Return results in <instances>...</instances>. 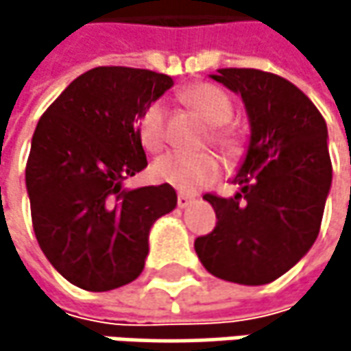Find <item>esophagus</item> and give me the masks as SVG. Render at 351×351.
I'll return each mask as SVG.
<instances>
[{"label": "esophagus", "mask_w": 351, "mask_h": 351, "mask_svg": "<svg viewBox=\"0 0 351 351\" xmlns=\"http://www.w3.org/2000/svg\"><path fill=\"white\" fill-rule=\"evenodd\" d=\"M191 201H193V197L186 195V193H178V197H176V205H178L180 209H182V207H189Z\"/></svg>", "instance_id": "34e87169"}]
</instances>
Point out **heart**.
<instances>
[{
  "label": "heart",
  "mask_w": 351,
  "mask_h": 351,
  "mask_svg": "<svg viewBox=\"0 0 351 351\" xmlns=\"http://www.w3.org/2000/svg\"><path fill=\"white\" fill-rule=\"evenodd\" d=\"M182 99L195 111H199L205 121L211 123L209 140L217 148H221L228 154L238 150L240 136L232 125H228V121L234 115V104L223 89H219L213 83H197L182 93ZM165 123H167V104L162 99L150 101L140 111L138 134L148 150L152 152L162 150L167 140ZM219 173H221L219 158L211 152H203V154L171 152L160 156L152 165L154 178L158 182L171 184L180 193H197L199 189L211 184L219 176Z\"/></svg>",
  "instance_id": "obj_1"
}]
</instances>
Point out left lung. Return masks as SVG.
I'll use <instances>...</instances> for the list:
<instances>
[{
  "instance_id": "8db88e82",
  "label": "left lung",
  "mask_w": 351,
  "mask_h": 351,
  "mask_svg": "<svg viewBox=\"0 0 351 351\" xmlns=\"http://www.w3.org/2000/svg\"><path fill=\"white\" fill-rule=\"evenodd\" d=\"M244 99L252 125L245 160L226 199L207 193L213 232L195 240L201 264L217 278L268 285L291 270L319 236L331 186L327 125L291 81L258 69L211 75Z\"/></svg>"
}]
</instances>
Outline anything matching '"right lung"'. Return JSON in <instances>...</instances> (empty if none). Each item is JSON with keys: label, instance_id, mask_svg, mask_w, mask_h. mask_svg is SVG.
Wrapping results in <instances>:
<instances>
[{"label": "right lung", "instance_id": "1", "mask_svg": "<svg viewBox=\"0 0 351 351\" xmlns=\"http://www.w3.org/2000/svg\"><path fill=\"white\" fill-rule=\"evenodd\" d=\"M175 81L132 66H97L48 107L26 165L32 226L50 264L75 287L104 293L140 276L152 223L176 207L171 184L125 191L148 167L138 115Z\"/></svg>", "mask_w": 351, "mask_h": 351}]
</instances>
